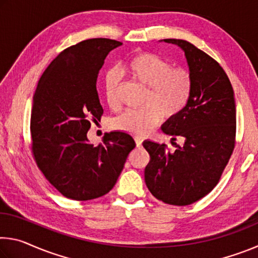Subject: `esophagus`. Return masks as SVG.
<instances>
[{
    "label": "esophagus",
    "instance_id": "obj_1",
    "mask_svg": "<svg viewBox=\"0 0 258 258\" xmlns=\"http://www.w3.org/2000/svg\"><path fill=\"white\" fill-rule=\"evenodd\" d=\"M134 140H135V143H137V147H141L143 139L141 137H135Z\"/></svg>",
    "mask_w": 258,
    "mask_h": 258
}]
</instances>
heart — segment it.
<instances>
[{"instance_id":"obj_1","label":"heart","mask_w":258,"mask_h":258,"mask_svg":"<svg viewBox=\"0 0 258 258\" xmlns=\"http://www.w3.org/2000/svg\"><path fill=\"white\" fill-rule=\"evenodd\" d=\"M124 72L134 81L148 87L147 108L126 110L113 120V127L134 135H145L154 130L166 117L180 113L189 102L192 93V78L182 68H172L168 61L149 52L133 55L124 64ZM119 80L110 73L104 83V95L110 107L117 106Z\"/></svg>"}]
</instances>
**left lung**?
Instances as JSON below:
<instances>
[{
  "mask_svg": "<svg viewBox=\"0 0 258 258\" xmlns=\"http://www.w3.org/2000/svg\"><path fill=\"white\" fill-rule=\"evenodd\" d=\"M184 52L192 78L189 102L161 126L172 140H184L171 152L165 145L146 140L150 161L145 180L154 197L165 204L186 206L217 184L234 149L235 102L232 85L217 61L190 42L163 40ZM161 41V42H163Z\"/></svg>",
  "mask_w": 258,
  "mask_h": 258,
  "instance_id": "8db88e82",
  "label": "left lung"
}]
</instances>
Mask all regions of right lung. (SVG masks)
I'll list each match as a JSON object with an SVG mask.
<instances>
[{
    "mask_svg": "<svg viewBox=\"0 0 258 258\" xmlns=\"http://www.w3.org/2000/svg\"><path fill=\"white\" fill-rule=\"evenodd\" d=\"M123 43L92 38L63 50L38 81L30 115L32 151L46 180L66 198L102 197L116 184L135 148L130 134L106 133L94 146L91 120L101 118L97 80L109 52Z\"/></svg>",
    "mask_w": 258,
    "mask_h": 258,
    "instance_id": "add662e5",
    "label": "right lung"
}]
</instances>
